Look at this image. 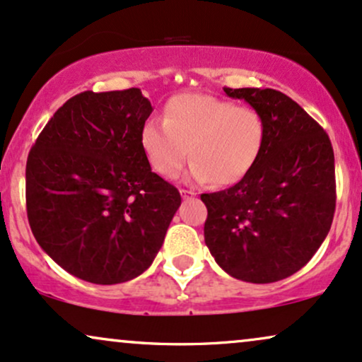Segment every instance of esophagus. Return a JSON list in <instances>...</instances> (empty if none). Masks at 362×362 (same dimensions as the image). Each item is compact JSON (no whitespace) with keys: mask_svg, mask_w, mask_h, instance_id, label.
<instances>
[{"mask_svg":"<svg viewBox=\"0 0 362 362\" xmlns=\"http://www.w3.org/2000/svg\"><path fill=\"white\" fill-rule=\"evenodd\" d=\"M180 193H181V196H182V198H193V196H194V193H193V191H189V189H180Z\"/></svg>","mask_w":362,"mask_h":362,"instance_id":"1","label":"esophagus"}]
</instances>
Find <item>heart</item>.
<instances>
[{
	"mask_svg": "<svg viewBox=\"0 0 362 362\" xmlns=\"http://www.w3.org/2000/svg\"><path fill=\"white\" fill-rule=\"evenodd\" d=\"M265 136V120L252 107L206 93H181L164 107V120L144 124L141 144L163 177L177 176L191 156V180L228 186L252 171Z\"/></svg>",
	"mask_w": 362,
	"mask_h": 362,
	"instance_id": "1",
	"label": "heart"
}]
</instances>
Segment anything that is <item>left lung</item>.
<instances>
[{
  "label": "left lung",
  "mask_w": 362,
  "mask_h": 362,
  "mask_svg": "<svg viewBox=\"0 0 362 362\" xmlns=\"http://www.w3.org/2000/svg\"><path fill=\"white\" fill-rule=\"evenodd\" d=\"M265 120V146L242 181L202 194L204 243L226 274L272 284L300 270L331 230L336 209L334 151L322 127L274 88H223Z\"/></svg>",
  "instance_id": "left-lung-1"
}]
</instances>
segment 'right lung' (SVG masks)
Returning <instances> with one entry per match:
<instances>
[{"label":"right lung","instance_id":"obj_1","mask_svg":"<svg viewBox=\"0 0 362 362\" xmlns=\"http://www.w3.org/2000/svg\"><path fill=\"white\" fill-rule=\"evenodd\" d=\"M139 88L82 92L40 132L26 160V213L43 252L90 284L136 279L163 247L180 191L151 171Z\"/></svg>","mask_w":362,"mask_h":362}]
</instances>
